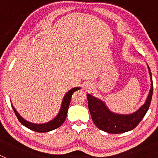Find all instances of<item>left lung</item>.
I'll use <instances>...</instances> for the list:
<instances>
[{"instance_id":"left-lung-1","label":"left lung","mask_w":158,"mask_h":158,"mask_svg":"<svg viewBox=\"0 0 158 158\" xmlns=\"http://www.w3.org/2000/svg\"><path fill=\"white\" fill-rule=\"evenodd\" d=\"M151 79V89L146 102L137 111L131 114H119L110 111L104 102L90 94H87L88 108L92 120L96 126L102 131L111 134H120L134 129L140 123L151 104L153 94V81L152 73L148 66Z\"/></svg>"}]
</instances>
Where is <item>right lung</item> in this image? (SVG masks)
<instances>
[{"instance_id":"add662e5","label":"right lung","mask_w":158,"mask_h":158,"mask_svg":"<svg viewBox=\"0 0 158 158\" xmlns=\"http://www.w3.org/2000/svg\"><path fill=\"white\" fill-rule=\"evenodd\" d=\"M81 88H72L71 90H69V91L65 94L63 99L62 103H61V109L59 110V114L56 117L54 118L52 120L50 121V122L44 123V124H35V123H30L28 121L25 120L24 119L21 117L20 114L18 113L17 110H15V108H14L13 106L12 105V109H13L14 112H15L16 117H17L18 119L19 120V122L24 126L27 128H30V130L36 131V132H48L52 131V130L56 129V128H59V126H61L63 124V123L64 122L65 119L67 117V113H68V110L69 108V105H70V100H71V97L73 94L77 90H79Z\"/></svg>"}]
</instances>
